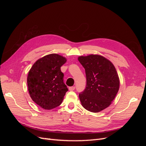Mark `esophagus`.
<instances>
[{
    "mask_svg": "<svg viewBox=\"0 0 146 146\" xmlns=\"http://www.w3.org/2000/svg\"><path fill=\"white\" fill-rule=\"evenodd\" d=\"M75 90V86H70L69 88V91H74Z\"/></svg>",
    "mask_w": 146,
    "mask_h": 146,
    "instance_id": "34e87169",
    "label": "esophagus"
}]
</instances>
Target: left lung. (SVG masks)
<instances>
[{
	"label": "left lung",
	"instance_id": "8db88e82",
	"mask_svg": "<svg viewBox=\"0 0 146 146\" xmlns=\"http://www.w3.org/2000/svg\"><path fill=\"white\" fill-rule=\"evenodd\" d=\"M78 60L86 76V87L79 94L82 105L91 112L102 111L111 104L119 91L116 69L109 60L98 54L80 56Z\"/></svg>",
	"mask_w": 146,
	"mask_h": 146
}]
</instances>
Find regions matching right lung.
Instances as JSON below:
<instances>
[{
	"label": "right lung",
	"mask_w": 146,
	"mask_h": 146,
	"mask_svg": "<svg viewBox=\"0 0 146 146\" xmlns=\"http://www.w3.org/2000/svg\"><path fill=\"white\" fill-rule=\"evenodd\" d=\"M66 61L57 54L47 55L35 61L27 76L28 91L35 104L44 110L59 106L68 91L60 68Z\"/></svg>",
	"instance_id": "right-lung-1"
}]
</instances>
